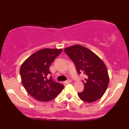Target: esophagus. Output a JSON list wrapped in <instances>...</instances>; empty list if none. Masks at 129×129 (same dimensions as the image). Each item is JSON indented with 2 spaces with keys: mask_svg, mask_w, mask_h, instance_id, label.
Instances as JSON below:
<instances>
[{
  "mask_svg": "<svg viewBox=\"0 0 129 129\" xmlns=\"http://www.w3.org/2000/svg\"><path fill=\"white\" fill-rule=\"evenodd\" d=\"M72 82V81H71V80H70V79H69V80H67V81H64V84H69V83H70V82Z\"/></svg>",
  "mask_w": 129,
  "mask_h": 129,
  "instance_id": "1",
  "label": "esophagus"
}]
</instances>
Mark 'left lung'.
<instances>
[{
  "instance_id": "8db88e82",
  "label": "left lung",
  "mask_w": 129,
  "mask_h": 129,
  "mask_svg": "<svg viewBox=\"0 0 129 129\" xmlns=\"http://www.w3.org/2000/svg\"><path fill=\"white\" fill-rule=\"evenodd\" d=\"M65 53L75 63L78 74L84 73V89L78 93L81 100L93 103L103 96L109 85V76L106 65L95 53L80 45L64 49Z\"/></svg>"
}]
</instances>
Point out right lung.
Masks as SVG:
<instances>
[{"mask_svg": "<svg viewBox=\"0 0 129 129\" xmlns=\"http://www.w3.org/2000/svg\"><path fill=\"white\" fill-rule=\"evenodd\" d=\"M62 49L44 48L31 54L20 69L23 86L35 100L48 102L56 98L63 88L62 84L48 79L50 66Z\"/></svg>", "mask_w": 129, "mask_h": 129, "instance_id": "1", "label": "right lung"}]
</instances>
